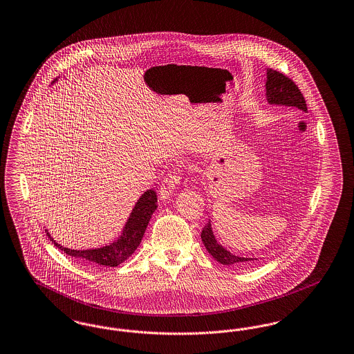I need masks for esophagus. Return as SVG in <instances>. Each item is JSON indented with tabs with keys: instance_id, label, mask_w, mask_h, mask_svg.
Segmentation results:
<instances>
[{
	"instance_id": "esophagus-1",
	"label": "esophagus",
	"mask_w": 354,
	"mask_h": 354,
	"mask_svg": "<svg viewBox=\"0 0 354 354\" xmlns=\"http://www.w3.org/2000/svg\"><path fill=\"white\" fill-rule=\"evenodd\" d=\"M187 179H185L182 175L179 174H169L167 178L163 180V183L160 185V189H159V196L162 201H167L172 194L175 192V188L178 185H185Z\"/></svg>"
}]
</instances>
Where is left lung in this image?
<instances>
[{
  "instance_id": "8db88e82",
  "label": "left lung",
  "mask_w": 354,
  "mask_h": 354,
  "mask_svg": "<svg viewBox=\"0 0 354 354\" xmlns=\"http://www.w3.org/2000/svg\"><path fill=\"white\" fill-rule=\"evenodd\" d=\"M266 90H267V94H266L267 101L270 104L295 107L306 113V103L300 88L283 73H279L273 68H267ZM201 236H202V241L205 250L223 266H245V264H250L253 260H257L253 257H240V256H236L235 253L227 251V248H224L220 243H218L216 237L212 232L209 220L207 225L203 228Z\"/></svg>"
}]
</instances>
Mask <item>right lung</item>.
Masks as SVG:
<instances>
[{
    "label": "right lung",
    "mask_w": 354,
    "mask_h": 354,
    "mask_svg": "<svg viewBox=\"0 0 354 354\" xmlns=\"http://www.w3.org/2000/svg\"><path fill=\"white\" fill-rule=\"evenodd\" d=\"M156 192L153 189H147L135 204L129 219L126 221L123 231L118 237V240L110 243L109 245H104L102 248H93V250H70L66 247H62L58 244L48 230H45L46 235L50 239L51 243L61 251L75 257L81 259L87 263L104 266V267H117L124 260H127L135 250L139 247L142 237L145 235V231L149 225V221L151 219V215L156 209Z\"/></svg>",
    "instance_id": "1"
}]
</instances>
